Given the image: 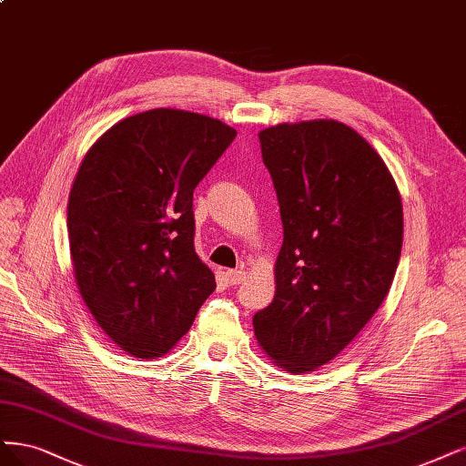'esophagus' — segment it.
<instances>
[{
  "instance_id": "34e87169",
  "label": "esophagus",
  "mask_w": 466,
  "mask_h": 466,
  "mask_svg": "<svg viewBox=\"0 0 466 466\" xmlns=\"http://www.w3.org/2000/svg\"><path fill=\"white\" fill-rule=\"evenodd\" d=\"M226 276H228V281L231 283V285H238V283H243L245 281V269H228L226 271Z\"/></svg>"
}]
</instances>
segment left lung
Masks as SVG:
<instances>
[{"instance_id":"1","label":"left lung","mask_w":466,"mask_h":466,"mask_svg":"<svg viewBox=\"0 0 466 466\" xmlns=\"http://www.w3.org/2000/svg\"><path fill=\"white\" fill-rule=\"evenodd\" d=\"M258 138L283 245L276 295L254 314V335L276 366L309 374L339 355L388 297L403 204L386 162L345 123H279Z\"/></svg>"}]
</instances>
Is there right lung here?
I'll list each match as a JSON object with an SVG mask.
<instances>
[{
    "mask_svg": "<svg viewBox=\"0 0 466 466\" xmlns=\"http://www.w3.org/2000/svg\"><path fill=\"white\" fill-rule=\"evenodd\" d=\"M235 137L214 117L148 109L107 129L76 171L67 204L75 281L131 357H164L216 289L195 252L192 192Z\"/></svg>",
    "mask_w": 466,
    "mask_h": 466,
    "instance_id": "add662e5",
    "label": "right lung"
}]
</instances>
